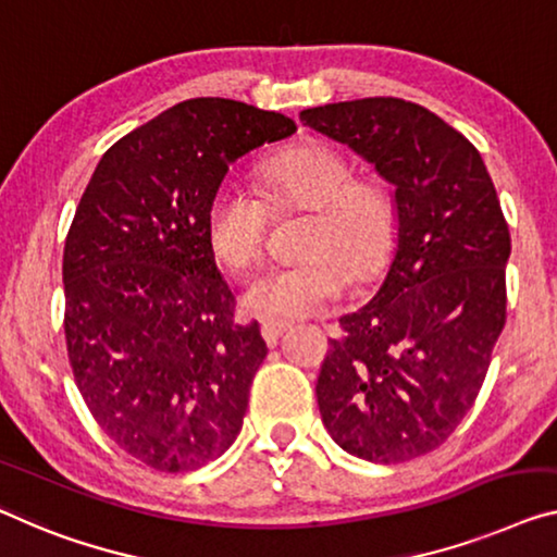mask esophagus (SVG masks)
<instances>
[{"instance_id":"esophagus-1","label":"esophagus","mask_w":557,"mask_h":557,"mask_svg":"<svg viewBox=\"0 0 557 557\" xmlns=\"http://www.w3.org/2000/svg\"><path fill=\"white\" fill-rule=\"evenodd\" d=\"M290 326L288 321H281V319H263L261 321V336L267 338V344H276L281 333Z\"/></svg>"}]
</instances>
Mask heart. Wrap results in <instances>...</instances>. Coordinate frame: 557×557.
<instances>
[{
    "instance_id": "1",
    "label": "heart",
    "mask_w": 557,
    "mask_h": 557,
    "mask_svg": "<svg viewBox=\"0 0 557 557\" xmlns=\"http://www.w3.org/2000/svg\"><path fill=\"white\" fill-rule=\"evenodd\" d=\"M263 199L238 178L209 194L203 236L216 261L242 273L261 261L271 211H308L298 238L301 259L269 269L244 294V306L267 315H308L341 298L350 278L366 284L388 267L398 242L396 199L375 178L354 176L344 153L304 144L261 169Z\"/></svg>"
}]
</instances>
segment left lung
<instances>
[{
	"instance_id": "1",
	"label": "left lung",
	"mask_w": 557,
	"mask_h": 557,
	"mask_svg": "<svg viewBox=\"0 0 557 557\" xmlns=\"http://www.w3.org/2000/svg\"><path fill=\"white\" fill-rule=\"evenodd\" d=\"M396 186L388 276L329 338L315 398L331 438L371 463L448 441L481 391L506 326L510 234L481 153L413 101L368 97L304 109Z\"/></svg>"
}]
</instances>
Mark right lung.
<instances>
[{
	"mask_svg": "<svg viewBox=\"0 0 557 557\" xmlns=\"http://www.w3.org/2000/svg\"><path fill=\"white\" fill-rule=\"evenodd\" d=\"M294 119L199 97L122 136L94 169L64 244V336L94 421L144 466L184 473L226 453L269 348L203 236L228 164Z\"/></svg>",
	"mask_w": 557,
	"mask_h": 557,
	"instance_id": "obj_1",
	"label": "right lung"
}]
</instances>
